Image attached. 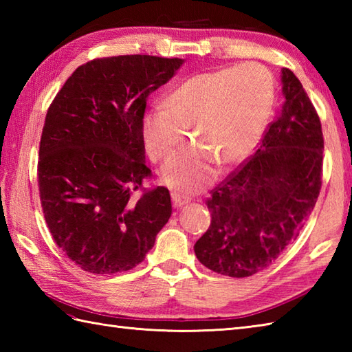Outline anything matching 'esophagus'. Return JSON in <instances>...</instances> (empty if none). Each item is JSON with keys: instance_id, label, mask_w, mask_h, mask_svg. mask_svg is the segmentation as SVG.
I'll return each mask as SVG.
<instances>
[{"instance_id": "34e87169", "label": "esophagus", "mask_w": 352, "mask_h": 352, "mask_svg": "<svg viewBox=\"0 0 352 352\" xmlns=\"http://www.w3.org/2000/svg\"><path fill=\"white\" fill-rule=\"evenodd\" d=\"M170 197H172V203H174L175 208H182L183 206H186V204L189 203V198H186V197L180 195V193H177V192L172 193Z\"/></svg>"}]
</instances>
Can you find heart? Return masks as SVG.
I'll use <instances>...</instances> for the list:
<instances>
[{"label": "heart", "instance_id": "1", "mask_svg": "<svg viewBox=\"0 0 352 352\" xmlns=\"http://www.w3.org/2000/svg\"><path fill=\"white\" fill-rule=\"evenodd\" d=\"M274 104V78L245 63L186 78L142 118V138L153 160H166L192 130L197 142L162 169L169 188L193 193L213 180L214 164L233 166L257 146Z\"/></svg>", "mask_w": 352, "mask_h": 352}]
</instances>
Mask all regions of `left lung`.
Wrapping results in <instances>:
<instances>
[{"label":"left lung","instance_id":"obj_1","mask_svg":"<svg viewBox=\"0 0 352 352\" xmlns=\"http://www.w3.org/2000/svg\"><path fill=\"white\" fill-rule=\"evenodd\" d=\"M284 104L252 157L212 192V223L193 246L221 275H254L296 241L320 190L324 136L301 81L281 69Z\"/></svg>","mask_w":352,"mask_h":352}]
</instances>
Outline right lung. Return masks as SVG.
Masks as SVG:
<instances>
[{
  "label": "right lung",
  "mask_w": 352,
  "mask_h": 352,
  "mask_svg": "<svg viewBox=\"0 0 352 352\" xmlns=\"http://www.w3.org/2000/svg\"><path fill=\"white\" fill-rule=\"evenodd\" d=\"M183 58L118 56L74 71L48 109L37 163L45 221L58 248L91 274L144 261L172 213L169 190L134 199L145 164L146 98Z\"/></svg>",
  "instance_id": "right-lung-1"
}]
</instances>
